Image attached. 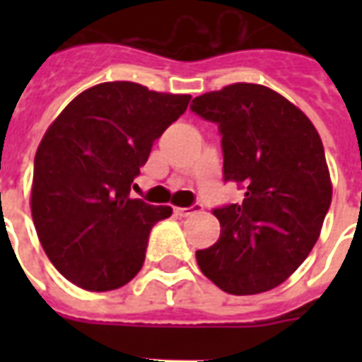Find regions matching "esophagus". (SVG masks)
Masks as SVG:
<instances>
[{"label":"esophagus","instance_id":"esophagus-1","mask_svg":"<svg viewBox=\"0 0 362 362\" xmlns=\"http://www.w3.org/2000/svg\"><path fill=\"white\" fill-rule=\"evenodd\" d=\"M201 209H203V206H201L199 203L192 204V206H176L175 214L178 216V218H187V216L195 214V212H199Z\"/></svg>","mask_w":362,"mask_h":362}]
</instances>
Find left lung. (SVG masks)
Here are the masks:
<instances>
[{"label":"left lung","instance_id":"1","mask_svg":"<svg viewBox=\"0 0 362 362\" xmlns=\"http://www.w3.org/2000/svg\"><path fill=\"white\" fill-rule=\"evenodd\" d=\"M189 109L218 125L223 180L246 192L212 210L220 238L195 253L199 269L231 295L269 291L320 238L332 197L323 142L303 110L261 84L204 93Z\"/></svg>","mask_w":362,"mask_h":362}]
</instances>
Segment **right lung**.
<instances>
[{
  "instance_id": "right-lung-1",
  "label": "right lung",
  "mask_w": 362,
  "mask_h": 362,
  "mask_svg": "<svg viewBox=\"0 0 362 362\" xmlns=\"http://www.w3.org/2000/svg\"><path fill=\"white\" fill-rule=\"evenodd\" d=\"M189 99L103 82L76 95L45 133L31 216L48 259L75 286L110 291L142 269L152 227L173 209L131 199V186Z\"/></svg>"
}]
</instances>
